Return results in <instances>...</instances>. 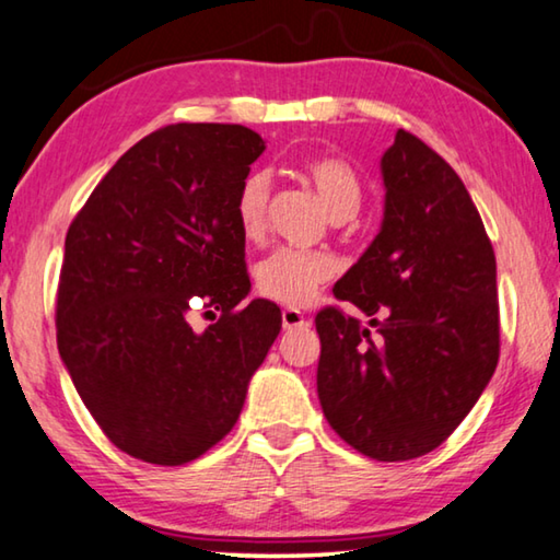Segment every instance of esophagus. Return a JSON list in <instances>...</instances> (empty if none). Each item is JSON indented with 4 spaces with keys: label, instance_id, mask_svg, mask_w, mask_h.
Masks as SVG:
<instances>
[{
    "label": "esophagus",
    "instance_id": "34e87169",
    "mask_svg": "<svg viewBox=\"0 0 560 560\" xmlns=\"http://www.w3.org/2000/svg\"><path fill=\"white\" fill-rule=\"evenodd\" d=\"M310 323H307V317L300 313V310H295V307H288V310H282V327L285 329H300V327H307Z\"/></svg>",
    "mask_w": 560,
    "mask_h": 560
}]
</instances>
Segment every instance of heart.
<instances>
[{
	"label": "heart",
	"mask_w": 560,
	"mask_h": 560,
	"mask_svg": "<svg viewBox=\"0 0 560 560\" xmlns=\"http://www.w3.org/2000/svg\"><path fill=\"white\" fill-rule=\"evenodd\" d=\"M302 173L313 183L327 213L335 220H347L357 213L362 200V183L350 163L335 155H315L305 161ZM265 208H268V176L262 171H250L237 186L233 200L237 231L250 241L262 233ZM335 268V260L325 253L280 247L258 265L255 280L265 298L298 307L305 305L315 290L332 278Z\"/></svg>",
	"instance_id": "b5f03b06"
}]
</instances>
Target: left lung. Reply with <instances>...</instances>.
Listing matches in <instances>:
<instances>
[{"mask_svg":"<svg viewBox=\"0 0 560 560\" xmlns=\"http://www.w3.org/2000/svg\"><path fill=\"white\" fill-rule=\"evenodd\" d=\"M382 178L380 233L335 285L370 327L319 310L317 397L357 452L407 462L446 442L493 377L497 258L462 178L417 136L399 128Z\"/></svg>","mask_w":560,"mask_h":560,"instance_id":"1","label":"left lung"}]
</instances>
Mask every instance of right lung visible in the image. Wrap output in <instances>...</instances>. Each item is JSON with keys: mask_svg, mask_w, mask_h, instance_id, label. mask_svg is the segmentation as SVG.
<instances>
[{"mask_svg": "<svg viewBox=\"0 0 560 560\" xmlns=\"http://www.w3.org/2000/svg\"><path fill=\"white\" fill-rule=\"evenodd\" d=\"M265 151L235 124H176L131 145L71 220L57 345L91 417L133 459L180 466L235 427L280 335L250 292L233 200ZM196 312L221 313L198 334Z\"/></svg>", "mask_w": 560, "mask_h": 560, "instance_id": "add662e5", "label": "right lung"}]
</instances>
